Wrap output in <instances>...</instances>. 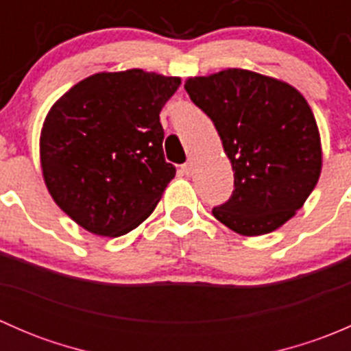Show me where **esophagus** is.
<instances>
[{"mask_svg":"<svg viewBox=\"0 0 351 351\" xmlns=\"http://www.w3.org/2000/svg\"><path fill=\"white\" fill-rule=\"evenodd\" d=\"M182 171L185 173V175H192V173H193V162L192 161L185 162V165L182 166Z\"/></svg>","mask_w":351,"mask_h":351,"instance_id":"obj_1","label":"esophagus"}]
</instances>
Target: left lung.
Here are the masks:
<instances>
[{
    "instance_id": "8db88e82",
    "label": "left lung",
    "mask_w": 351,
    "mask_h": 351,
    "mask_svg": "<svg viewBox=\"0 0 351 351\" xmlns=\"http://www.w3.org/2000/svg\"><path fill=\"white\" fill-rule=\"evenodd\" d=\"M190 100L214 122L234 171V192L212 208L243 236L284 226L321 175L319 130L293 86L246 69H224L185 83Z\"/></svg>"
}]
</instances>
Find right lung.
Listing matches in <instances>:
<instances>
[{
  "instance_id": "add662e5",
  "label": "right lung",
  "mask_w": 351,
  "mask_h": 351,
  "mask_svg": "<svg viewBox=\"0 0 351 351\" xmlns=\"http://www.w3.org/2000/svg\"><path fill=\"white\" fill-rule=\"evenodd\" d=\"M180 83L143 69L98 73L52 105L40 134L42 173L81 228L117 238L154 210L176 173L162 153L159 112Z\"/></svg>"
}]
</instances>
